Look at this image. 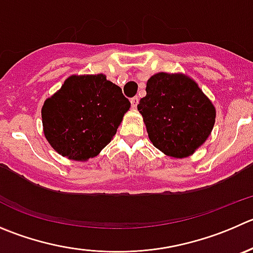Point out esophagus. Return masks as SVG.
<instances>
[{"label":"esophagus","mask_w":253,"mask_h":253,"mask_svg":"<svg viewBox=\"0 0 253 253\" xmlns=\"http://www.w3.org/2000/svg\"><path fill=\"white\" fill-rule=\"evenodd\" d=\"M130 102H131V107H133L134 109H135L136 105H138L139 98H138V97H133V98H131V99H130Z\"/></svg>","instance_id":"1"}]
</instances>
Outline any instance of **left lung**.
<instances>
[{
    "label": "left lung",
    "instance_id": "1",
    "mask_svg": "<svg viewBox=\"0 0 253 253\" xmlns=\"http://www.w3.org/2000/svg\"><path fill=\"white\" fill-rule=\"evenodd\" d=\"M138 110L154 146L176 159L191 155L205 143L216 117L210 99L184 74L151 77Z\"/></svg>",
    "mask_w": 253,
    "mask_h": 253
}]
</instances>
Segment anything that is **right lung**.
I'll use <instances>...</instances> for the list:
<instances>
[{
  "label": "right lung",
  "instance_id": "obj_1",
  "mask_svg": "<svg viewBox=\"0 0 253 253\" xmlns=\"http://www.w3.org/2000/svg\"><path fill=\"white\" fill-rule=\"evenodd\" d=\"M129 108L122 89L104 74L72 76L43 104L44 136L61 155L88 160L110 143Z\"/></svg>",
  "mask_w": 253,
  "mask_h": 253
}]
</instances>
